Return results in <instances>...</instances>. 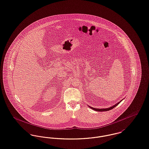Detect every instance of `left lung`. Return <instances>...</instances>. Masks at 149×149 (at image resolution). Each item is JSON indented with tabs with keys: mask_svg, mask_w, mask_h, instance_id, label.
<instances>
[{
	"mask_svg": "<svg viewBox=\"0 0 149 149\" xmlns=\"http://www.w3.org/2000/svg\"><path fill=\"white\" fill-rule=\"evenodd\" d=\"M123 99H124V98H123ZM123 100H120L119 102L116 103V104H115V105L112 106H110V107H108V108H105V109H97V108H94V107H91V106H88V107H89L91 109H92V110H95V111H109V110H110L113 109L114 107H115L117 105H119V103L122 101Z\"/></svg>",
	"mask_w": 149,
	"mask_h": 149,
	"instance_id": "left-lung-1",
	"label": "left lung"
}]
</instances>
